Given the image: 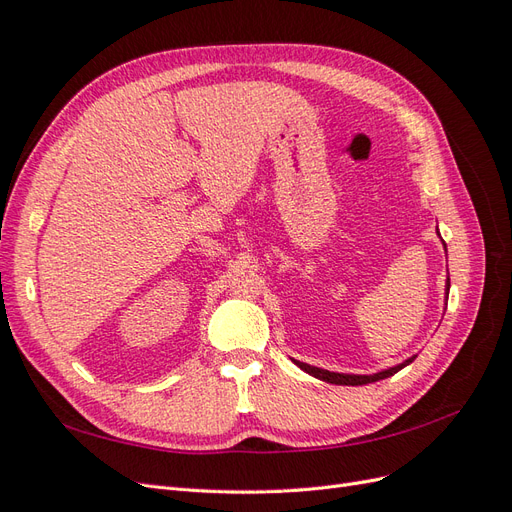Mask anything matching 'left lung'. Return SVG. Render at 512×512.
<instances>
[{
  "label": "left lung",
  "mask_w": 512,
  "mask_h": 512,
  "mask_svg": "<svg viewBox=\"0 0 512 512\" xmlns=\"http://www.w3.org/2000/svg\"><path fill=\"white\" fill-rule=\"evenodd\" d=\"M436 232H438V228H436ZM438 237H440V232H438ZM442 245H444V252H446V243H444V241H442ZM448 290H451V277H446L444 305H446V301H448ZM444 309H446V307H444ZM414 359H416V354L408 356L406 361H401V363H397V365L380 369V371H376V374H339V371H329V369H322V367H316V365H307V363L292 359V356H290V361H292L294 365H297L299 369H303L305 374L314 376V378H318V380H322V382L339 384V386H363V384H371V382H378V380H384V378H391L393 374H397L399 369H404L406 365H410Z\"/></svg>",
  "instance_id": "1"
}]
</instances>
